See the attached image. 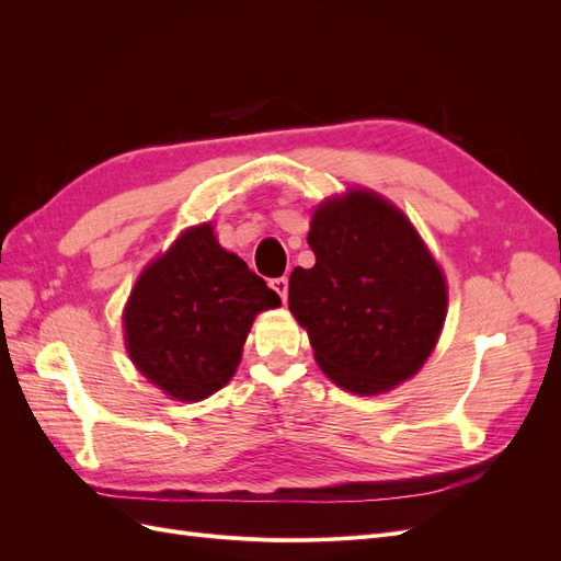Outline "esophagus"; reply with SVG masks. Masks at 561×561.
Segmentation results:
<instances>
[{"instance_id":"obj_1","label":"esophagus","mask_w":561,"mask_h":561,"mask_svg":"<svg viewBox=\"0 0 561 561\" xmlns=\"http://www.w3.org/2000/svg\"><path fill=\"white\" fill-rule=\"evenodd\" d=\"M271 287H274V290L278 293V297L285 301L287 299V287H290V285H287V278L283 276V278H274V280H271L268 283Z\"/></svg>"}]
</instances>
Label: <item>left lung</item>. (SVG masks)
I'll return each instance as SVG.
<instances>
[{"label":"left lung","mask_w":561,"mask_h":561,"mask_svg":"<svg viewBox=\"0 0 561 561\" xmlns=\"http://www.w3.org/2000/svg\"><path fill=\"white\" fill-rule=\"evenodd\" d=\"M313 268L290 276V311L316 360L351 393H381L426 363L447 309L445 276L412 225L369 192L316 210Z\"/></svg>","instance_id":"8db88e82"}]
</instances>
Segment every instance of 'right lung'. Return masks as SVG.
Listing matches in <instances>:
<instances>
[{"label":"right lung","mask_w":561,"mask_h":561,"mask_svg":"<svg viewBox=\"0 0 561 561\" xmlns=\"http://www.w3.org/2000/svg\"><path fill=\"white\" fill-rule=\"evenodd\" d=\"M278 304L210 225L190 229L135 283L124 316L130 360L165 396L203 400L233 377L254 316Z\"/></svg>","instance_id":"1"}]
</instances>
